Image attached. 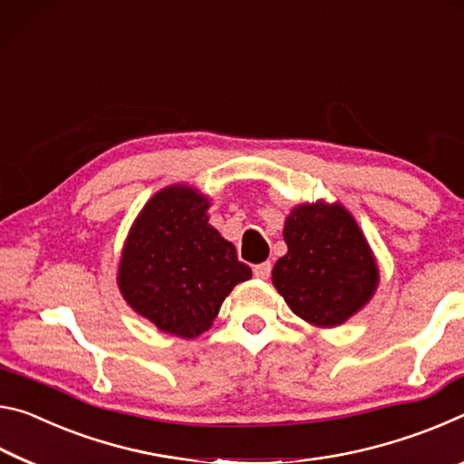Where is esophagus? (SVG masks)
<instances>
[{
	"label": "esophagus",
	"instance_id": "34e87169",
	"mask_svg": "<svg viewBox=\"0 0 464 464\" xmlns=\"http://www.w3.org/2000/svg\"><path fill=\"white\" fill-rule=\"evenodd\" d=\"M255 277L256 279H267L271 276V263H261V265H255Z\"/></svg>",
	"mask_w": 464,
	"mask_h": 464
}]
</instances>
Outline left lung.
<instances>
[{"label": "left lung", "instance_id": "left-lung-1", "mask_svg": "<svg viewBox=\"0 0 464 464\" xmlns=\"http://www.w3.org/2000/svg\"><path fill=\"white\" fill-rule=\"evenodd\" d=\"M284 240L287 253L271 276L295 316L331 329L366 306L378 287V265L343 205H298L285 219Z\"/></svg>", "mask_w": 464, "mask_h": 464}]
</instances>
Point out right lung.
<instances>
[{
    "mask_svg": "<svg viewBox=\"0 0 464 464\" xmlns=\"http://www.w3.org/2000/svg\"><path fill=\"white\" fill-rule=\"evenodd\" d=\"M208 197L191 187L162 188L133 222L119 263L129 306L182 339L208 331L232 287L253 276L208 224Z\"/></svg>",
    "mask_w": 464,
    "mask_h": 464,
    "instance_id": "right-lung-1",
    "label": "right lung"
}]
</instances>
